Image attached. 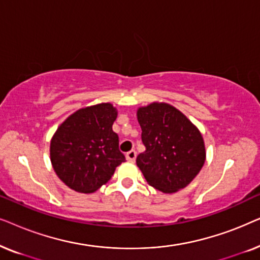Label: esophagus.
<instances>
[{
    "label": "esophagus",
    "mask_w": 260,
    "mask_h": 260,
    "mask_svg": "<svg viewBox=\"0 0 260 260\" xmlns=\"http://www.w3.org/2000/svg\"><path fill=\"white\" fill-rule=\"evenodd\" d=\"M136 156H137V154H136V151L135 150H130L129 152H126V159L127 161H130V162H134L135 159H136Z\"/></svg>",
    "instance_id": "obj_1"
}]
</instances>
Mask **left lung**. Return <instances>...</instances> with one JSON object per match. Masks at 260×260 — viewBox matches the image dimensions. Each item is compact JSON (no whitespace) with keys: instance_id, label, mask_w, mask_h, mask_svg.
<instances>
[{"instance_id":"obj_1","label":"left lung","mask_w":260,"mask_h":260,"mask_svg":"<svg viewBox=\"0 0 260 260\" xmlns=\"http://www.w3.org/2000/svg\"><path fill=\"white\" fill-rule=\"evenodd\" d=\"M145 151L136 163L147 182L162 193L187 187L206 161L200 130L180 110L154 102L137 110Z\"/></svg>"}]
</instances>
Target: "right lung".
Returning a JSON list of instances; mask_svg holds the SVG:
<instances>
[{
    "mask_svg": "<svg viewBox=\"0 0 260 260\" xmlns=\"http://www.w3.org/2000/svg\"><path fill=\"white\" fill-rule=\"evenodd\" d=\"M117 109L110 103L86 106L67 117L51 140V162L60 180L79 193H93L125 161L112 130Z\"/></svg>",
    "mask_w": 260,
    "mask_h": 260,
    "instance_id": "add662e5",
    "label": "right lung"
}]
</instances>
